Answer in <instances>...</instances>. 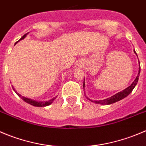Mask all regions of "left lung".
Listing matches in <instances>:
<instances>
[{"instance_id":"1","label":"left lung","mask_w":146,"mask_h":146,"mask_svg":"<svg viewBox=\"0 0 146 146\" xmlns=\"http://www.w3.org/2000/svg\"><path fill=\"white\" fill-rule=\"evenodd\" d=\"M133 51H134V53L136 54V56H138L136 52H135V49L133 50ZM138 62H139V60H138ZM139 64H140V62H139ZM140 72H141V66H140V65H139V70H138V75H137L136 78L135 79L134 82H133L132 83V84H130L128 87H127L126 89L123 90V91L119 92L118 93H117V94H115V95H112V96L110 97V98H107V99H105V100H90V98H88L85 95L86 98H87L89 100L91 101V102H95V103H96V104H100V105H110V104L115 103V102H118V101L124 99L125 98H126L127 96H128L130 93L132 92L133 90L135 88V85H136L137 83H138V78H139V76H140ZM83 87H84H84H85L84 80V82H83Z\"/></svg>"}]
</instances>
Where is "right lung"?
<instances>
[{
  "mask_svg": "<svg viewBox=\"0 0 146 146\" xmlns=\"http://www.w3.org/2000/svg\"><path fill=\"white\" fill-rule=\"evenodd\" d=\"M27 34H25V35H23V36H22L20 40L23 39V38H24L26 36V35H27ZM20 40H19V41H20ZM19 41H18L17 42H16L15 45H16V44H17V43L19 42ZM12 87H13V90H14L15 92H16V94H17L18 96L20 97V98H21V99L23 100V101H25V102H27L28 104H30V105H33V106H35V107H45V106H48V105H51V104L54 102V100L56 99V97H57V96L55 97V98H52V99H51V100H48V101H46V102H38V101L30 99V98H25V97H23V96H21V95L20 94H19V93L17 92V91H16V90H15V89L13 88V86H12Z\"/></svg>",
  "mask_w": 146,
  "mask_h": 146,
  "instance_id": "1",
  "label": "right lung"
}]
</instances>
